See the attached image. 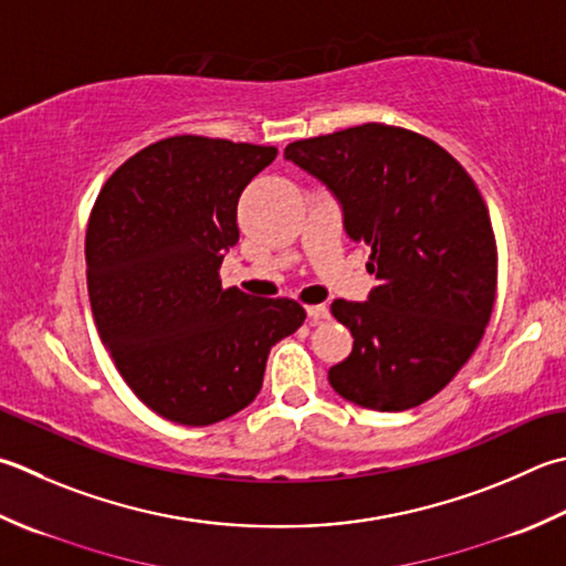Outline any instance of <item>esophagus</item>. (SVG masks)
I'll use <instances>...</instances> for the list:
<instances>
[{"label": "esophagus", "mask_w": 566, "mask_h": 566, "mask_svg": "<svg viewBox=\"0 0 566 566\" xmlns=\"http://www.w3.org/2000/svg\"><path fill=\"white\" fill-rule=\"evenodd\" d=\"M306 314H308V321H312V324H318V321H324V318H328V306L326 304H314V306H306Z\"/></svg>", "instance_id": "esophagus-1"}]
</instances>
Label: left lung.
<instances>
[{
	"label": "left lung",
	"mask_w": 566,
	"mask_h": 566,
	"mask_svg": "<svg viewBox=\"0 0 566 566\" xmlns=\"http://www.w3.org/2000/svg\"><path fill=\"white\" fill-rule=\"evenodd\" d=\"M284 159L328 188L348 238L373 250L368 302L331 304L353 336L331 387L375 412L427 402L473 356L493 312L497 254L479 188L439 144L378 122L292 142Z\"/></svg>",
	"instance_id": "1"
}]
</instances>
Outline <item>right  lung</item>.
<instances>
[{"mask_svg":"<svg viewBox=\"0 0 566 566\" xmlns=\"http://www.w3.org/2000/svg\"><path fill=\"white\" fill-rule=\"evenodd\" d=\"M274 147L169 137L142 149L99 191L85 238L99 340L151 412L216 424L258 397L268 356L306 312L294 298L223 290L238 201Z\"/></svg>","mask_w":566,"mask_h":566,"instance_id":"obj_1","label":"right lung"}]
</instances>
